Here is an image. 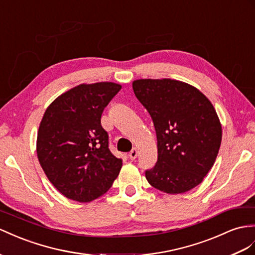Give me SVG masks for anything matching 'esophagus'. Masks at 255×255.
I'll return each instance as SVG.
<instances>
[{"label":"esophagus","mask_w":255,"mask_h":255,"mask_svg":"<svg viewBox=\"0 0 255 255\" xmlns=\"http://www.w3.org/2000/svg\"><path fill=\"white\" fill-rule=\"evenodd\" d=\"M128 156H129V158L131 159V160L135 159V158H136V156H138V151H136V148H132L131 151L129 152Z\"/></svg>","instance_id":"esophagus-1"}]
</instances>
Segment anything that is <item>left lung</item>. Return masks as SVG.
Returning <instances> with one entry per match:
<instances>
[{
	"label": "left lung",
	"mask_w": 255,
	"mask_h": 255,
	"mask_svg": "<svg viewBox=\"0 0 255 255\" xmlns=\"http://www.w3.org/2000/svg\"><path fill=\"white\" fill-rule=\"evenodd\" d=\"M135 97L146 109L157 136V161L145 170L148 183L168 194L200 184L217 158L222 127L208 98L174 80H138Z\"/></svg>",
	"instance_id": "8db88e82"
}]
</instances>
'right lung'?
<instances>
[{"mask_svg": "<svg viewBox=\"0 0 255 255\" xmlns=\"http://www.w3.org/2000/svg\"><path fill=\"white\" fill-rule=\"evenodd\" d=\"M122 89L115 83L80 85L45 111L37 132L38 161L65 197L88 202L112 186L122 168L109 148L101 115Z\"/></svg>", "mask_w": 255, "mask_h": 255, "instance_id": "obj_1", "label": "right lung"}]
</instances>
